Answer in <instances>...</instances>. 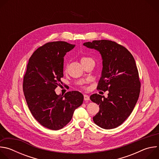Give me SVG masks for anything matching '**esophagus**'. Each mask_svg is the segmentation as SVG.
<instances>
[{
	"mask_svg": "<svg viewBox=\"0 0 159 159\" xmlns=\"http://www.w3.org/2000/svg\"><path fill=\"white\" fill-rule=\"evenodd\" d=\"M84 99L85 101H89V100L90 99V98H89V96L88 95L84 94Z\"/></svg>",
	"mask_w": 159,
	"mask_h": 159,
	"instance_id": "34e87169",
	"label": "esophagus"
}]
</instances>
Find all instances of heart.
<instances>
[{"label": "heart", "mask_w": 159, "mask_h": 159, "mask_svg": "<svg viewBox=\"0 0 159 159\" xmlns=\"http://www.w3.org/2000/svg\"><path fill=\"white\" fill-rule=\"evenodd\" d=\"M92 60V59L90 58H89V57H82V58H81L80 61H81V63H82V62H84V61H87V60Z\"/></svg>", "instance_id": "heart-1"}]
</instances>
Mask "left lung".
I'll return each mask as SVG.
<instances>
[{
    "mask_svg": "<svg viewBox=\"0 0 159 159\" xmlns=\"http://www.w3.org/2000/svg\"><path fill=\"white\" fill-rule=\"evenodd\" d=\"M83 44L101 55L102 70L97 89L109 91L107 98L98 94L90 97L99 105L94 122L104 129L115 128L131 115L140 95L141 84L134 59L125 47L115 41L94 40Z\"/></svg>",
    "mask_w": 159,
    "mask_h": 159,
    "instance_id": "left-lung-1",
    "label": "left lung"
}]
</instances>
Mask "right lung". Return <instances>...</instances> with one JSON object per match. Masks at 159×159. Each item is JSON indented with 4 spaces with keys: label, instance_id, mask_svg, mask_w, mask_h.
Masks as SVG:
<instances>
[{
    "label": "right lung",
    "instance_id": "add662e5",
    "mask_svg": "<svg viewBox=\"0 0 159 159\" xmlns=\"http://www.w3.org/2000/svg\"><path fill=\"white\" fill-rule=\"evenodd\" d=\"M75 44L65 41L49 42L30 57L23 80V92L33 117L44 127L58 130L72 120L74 111L83 102L79 91L57 95L55 89L62 83L63 60Z\"/></svg>",
    "mask_w": 159,
    "mask_h": 159
}]
</instances>
